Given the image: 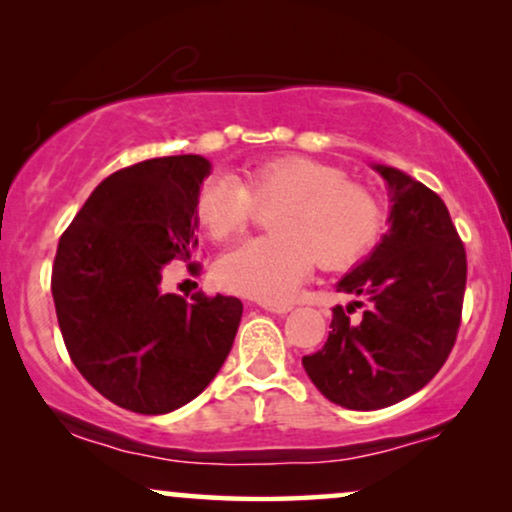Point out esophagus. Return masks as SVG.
<instances>
[{
	"label": "esophagus",
	"mask_w": 512,
	"mask_h": 512,
	"mask_svg": "<svg viewBox=\"0 0 512 512\" xmlns=\"http://www.w3.org/2000/svg\"><path fill=\"white\" fill-rule=\"evenodd\" d=\"M262 309H267L271 314H288L290 312V304L283 302V304H276V302H260Z\"/></svg>",
	"instance_id": "obj_1"
}]
</instances>
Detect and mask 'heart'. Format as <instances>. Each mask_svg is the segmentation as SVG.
<instances>
[{"label":"heart","mask_w":512,"mask_h":512,"mask_svg":"<svg viewBox=\"0 0 512 512\" xmlns=\"http://www.w3.org/2000/svg\"><path fill=\"white\" fill-rule=\"evenodd\" d=\"M279 208L269 219L274 236L252 238L217 264L224 290L262 302H283L295 293L316 262L345 269L366 255L383 234L380 198L347 179L340 167L281 155L245 170V184L215 174L196 196V217L215 241L241 234L260 208Z\"/></svg>","instance_id":"b5f03b06"}]
</instances>
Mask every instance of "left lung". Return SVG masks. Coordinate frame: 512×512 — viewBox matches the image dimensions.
I'll return each instance as SVG.
<instances>
[{"label":"left lung","mask_w":512,"mask_h":512,"mask_svg":"<svg viewBox=\"0 0 512 512\" xmlns=\"http://www.w3.org/2000/svg\"><path fill=\"white\" fill-rule=\"evenodd\" d=\"M390 186V231L338 293L368 302L359 321L340 304L326 345L302 357L319 392L352 411H375L411 397L435 378L461 328L465 278L463 241L444 200L394 167L375 165Z\"/></svg>","instance_id":"left-lung-1"}]
</instances>
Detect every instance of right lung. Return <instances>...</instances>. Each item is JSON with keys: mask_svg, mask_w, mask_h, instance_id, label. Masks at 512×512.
I'll list each match as a JSON object with an SVG mask.
<instances>
[{"mask_svg": "<svg viewBox=\"0 0 512 512\" xmlns=\"http://www.w3.org/2000/svg\"><path fill=\"white\" fill-rule=\"evenodd\" d=\"M208 174L200 155L113 172L58 241L51 295L63 342L84 380L127 411L160 416L189 404L234 345L238 297L160 290L165 264L196 250Z\"/></svg>", "mask_w": 512, "mask_h": 512, "instance_id": "add662e5", "label": "right lung"}]
</instances>
